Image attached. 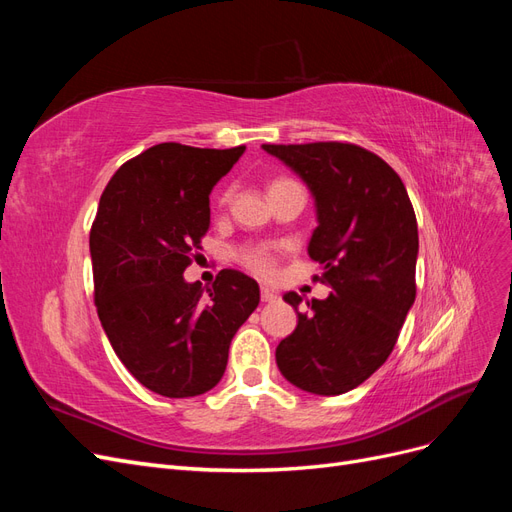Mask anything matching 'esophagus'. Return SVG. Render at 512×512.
I'll return each instance as SVG.
<instances>
[{
  "label": "esophagus",
  "mask_w": 512,
  "mask_h": 512,
  "mask_svg": "<svg viewBox=\"0 0 512 512\" xmlns=\"http://www.w3.org/2000/svg\"><path fill=\"white\" fill-rule=\"evenodd\" d=\"M260 299H262V303H273V301L277 299V294H275L271 288L262 286V288H260Z\"/></svg>",
  "instance_id": "esophagus-1"
}]
</instances>
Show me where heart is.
<instances>
[{
	"mask_svg": "<svg viewBox=\"0 0 512 512\" xmlns=\"http://www.w3.org/2000/svg\"><path fill=\"white\" fill-rule=\"evenodd\" d=\"M286 183H294L290 179H275L271 183V190L277 188V185H286ZM230 196V190H226L222 194V200H228ZM237 260L241 262V265L252 271L260 277H269L275 273V267H277V250L273 245H267V243H254V245H245L241 247V250L237 252Z\"/></svg>",
	"mask_w": 512,
	"mask_h": 512,
	"instance_id": "b5f03b06",
	"label": "heart"
}]
</instances>
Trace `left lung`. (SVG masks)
I'll return each instance as SVG.
<instances>
[{"label":"left lung","mask_w":512,"mask_h":512,"mask_svg":"<svg viewBox=\"0 0 512 512\" xmlns=\"http://www.w3.org/2000/svg\"><path fill=\"white\" fill-rule=\"evenodd\" d=\"M286 162L316 198L309 256L333 292L275 350L288 382L316 395L363 384L393 352L416 297V215L404 181L376 153L354 143L262 145ZM299 309L301 297H284Z\"/></svg>","instance_id":"1"}]
</instances>
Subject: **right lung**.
Instances as JSON below:
<instances>
[{"instance_id":"obj_1","label":"right lung","mask_w":512,"mask_h":512,"mask_svg":"<svg viewBox=\"0 0 512 512\" xmlns=\"http://www.w3.org/2000/svg\"><path fill=\"white\" fill-rule=\"evenodd\" d=\"M243 151L153 145L121 164L100 196L89 232L98 316L119 361L158 395L213 389L260 301L258 284L235 269L209 288L183 280L211 224L209 192Z\"/></svg>"}]
</instances>
